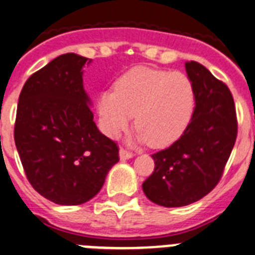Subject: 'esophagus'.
<instances>
[{
    "instance_id": "obj_1",
    "label": "esophagus",
    "mask_w": 255,
    "mask_h": 255,
    "mask_svg": "<svg viewBox=\"0 0 255 255\" xmlns=\"http://www.w3.org/2000/svg\"><path fill=\"white\" fill-rule=\"evenodd\" d=\"M119 156L120 160H128L131 159V157H133V153H132V152H128L127 149H124V148H120Z\"/></svg>"
}]
</instances>
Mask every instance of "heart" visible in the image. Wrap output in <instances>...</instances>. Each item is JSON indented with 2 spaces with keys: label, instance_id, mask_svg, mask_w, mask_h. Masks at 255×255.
Masks as SVG:
<instances>
[{
  "label": "heart",
  "instance_id": "1",
  "mask_svg": "<svg viewBox=\"0 0 255 255\" xmlns=\"http://www.w3.org/2000/svg\"><path fill=\"white\" fill-rule=\"evenodd\" d=\"M196 107V91L181 71L133 67L98 98L100 127L118 137L131 124L135 114V140L164 148L180 139L189 126Z\"/></svg>",
  "mask_w": 255,
  "mask_h": 255
}]
</instances>
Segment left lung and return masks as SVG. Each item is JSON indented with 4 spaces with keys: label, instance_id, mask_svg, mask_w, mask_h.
I'll list each match as a JSON object with an SVG mask.
<instances>
[{
    "label": "left lung",
    "instance_id": "1",
    "mask_svg": "<svg viewBox=\"0 0 255 255\" xmlns=\"http://www.w3.org/2000/svg\"><path fill=\"white\" fill-rule=\"evenodd\" d=\"M196 91V107L185 132L152 155L155 170L143 182L152 202L178 208L201 200L218 184L237 139L232 92L198 62L185 63Z\"/></svg>",
    "mask_w": 255,
    "mask_h": 255
}]
</instances>
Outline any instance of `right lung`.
<instances>
[{
	"label": "right lung",
	"mask_w": 255,
	"mask_h": 255,
	"mask_svg": "<svg viewBox=\"0 0 255 255\" xmlns=\"http://www.w3.org/2000/svg\"><path fill=\"white\" fill-rule=\"evenodd\" d=\"M91 59L59 55L26 81L18 99L14 141L34 189L58 205L98 194L119 148L98 129L83 87Z\"/></svg>",
	"instance_id": "1"
}]
</instances>
